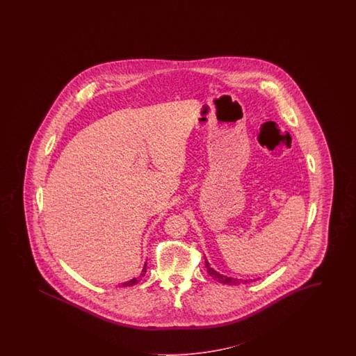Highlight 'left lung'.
<instances>
[{"instance_id":"1","label":"left lung","mask_w":356,"mask_h":356,"mask_svg":"<svg viewBox=\"0 0 356 356\" xmlns=\"http://www.w3.org/2000/svg\"><path fill=\"white\" fill-rule=\"evenodd\" d=\"M205 266L206 269H207V273H209V275H210V277H213V278H214L216 280H218V282L223 283V284H228V286H237V284H241V283H247V282H249L248 280H237V278L227 277V275H223V274L218 273L216 270L213 269V268L210 266L209 261H207L206 259Z\"/></svg>"}]
</instances>
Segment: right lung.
<instances>
[{
    "instance_id": "obj_1",
    "label": "right lung",
    "mask_w": 356,
    "mask_h": 356,
    "mask_svg": "<svg viewBox=\"0 0 356 356\" xmlns=\"http://www.w3.org/2000/svg\"><path fill=\"white\" fill-rule=\"evenodd\" d=\"M146 266H147V264H145V266H143V269L140 271V277L138 278H133V280H128V282H124V283H121V286L122 287H129V286H134V284H137L140 280H142V277H145V274H146Z\"/></svg>"
}]
</instances>
